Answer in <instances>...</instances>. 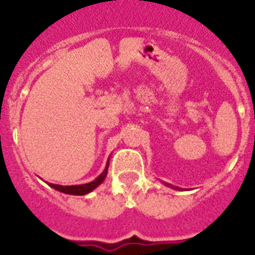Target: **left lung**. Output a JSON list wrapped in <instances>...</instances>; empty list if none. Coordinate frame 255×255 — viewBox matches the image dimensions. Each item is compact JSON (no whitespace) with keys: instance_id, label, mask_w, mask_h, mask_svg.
I'll list each match as a JSON object with an SVG mask.
<instances>
[{"instance_id":"8db88e82","label":"left lung","mask_w":255,"mask_h":255,"mask_svg":"<svg viewBox=\"0 0 255 255\" xmlns=\"http://www.w3.org/2000/svg\"><path fill=\"white\" fill-rule=\"evenodd\" d=\"M176 189H179V188H176Z\"/></svg>"}]
</instances>
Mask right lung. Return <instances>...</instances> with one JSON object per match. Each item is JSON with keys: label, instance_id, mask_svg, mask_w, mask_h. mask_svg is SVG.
I'll return each instance as SVG.
<instances>
[{"label": "right lung", "instance_id": "obj_1", "mask_svg": "<svg viewBox=\"0 0 255 255\" xmlns=\"http://www.w3.org/2000/svg\"><path fill=\"white\" fill-rule=\"evenodd\" d=\"M107 168L108 164L106 166V170L101 173L100 176L97 177L94 181L89 182V184H84V185H73V186H62V185H56V184H49V186H52L53 189L58 191H62L65 194H73V195H84L88 194L89 191H92L93 189H96L97 186L102 184V181L105 180V177L107 176Z\"/></svg>", "mask_w": 255, "mask_h": 255}]
</instances>
